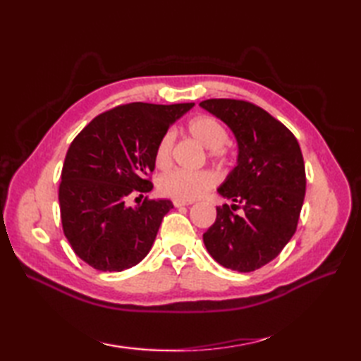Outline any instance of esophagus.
Returning a JSON list of instances; mask_svg holds the SVG:
<instances>
[{"mask_svg":"<svg viewBox=\"0 0 361 361\" xmlns=\"http://www.w3.org/2000/svg\"><path fill=\"white\" fill-rule=\"evenodd\" d=\"M175 208H183V206H189L192 204V202H183V200H173Z\"/></svg>","mask_w":361,"mask_h":361,"instance_id":"esophagus-1","label":"esophagus"}]
</instances>
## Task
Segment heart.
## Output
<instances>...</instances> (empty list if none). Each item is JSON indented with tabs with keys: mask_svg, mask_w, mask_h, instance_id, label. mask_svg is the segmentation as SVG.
Masks as SVG:
<instances>
[{
	"mask_svg": "<svg viewBox=\"0 0 361 361\" xmlns=\"http://www.w3.org/2000/svg\"><path fill=\"white\" fill-rule=\"evenodd\" d=\"M188 132L195 141L208 149V155L216 161H226L229 150L226 147L228 132L221 122L212 116H197L189 121ZM173 133L166 132L159 137L155 149V164L159 169H167L172 163ZM216 183V176L209 171H176L167 172L159 178V190L175 200L194 202L204 195Z\"/></svg>",
	"mask_w": 361,
	"mask_h": 361,
	"instance_id": "1",
	"label": "heart"
}]
</instances>
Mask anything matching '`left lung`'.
<instances>
[{
  "label": "left lung",
  "mask_w": 361,
  "mask_h": 361,
  "mask_svg": "<svg viewBox=\"0 0 361 361\" xmlns=\"http://www.w3.org/2000/svg\"><path fill=\"white\" fill-rule=\"evenodd\" d=\"M200 106L231 128L237 166L217 192L242 207L219 206L203 234L209 255L225 268L255 271L279 255L293 237L305 195V167L295 135L260 106L237 99H208Z\"/></svg>",
  "instance_id": "obj_1"
}]
</instances>
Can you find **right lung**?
<instances>
[{
	"label": "right lung",
	"mask_w": 361,
	"mask_h": 361,
	"mask_svg": "<svg viewBox=\"0 0 361 361\" xmlns=\"http://www.w3.org/2000/svg\"><path fill=\"white\" fill-rule=\"evenodd\" d=\"M194 104L132 102L99 114L74 137L59 188L65 237L83 262L122 271L149 255L171 200L128 206L153 189L155 149L169 127ZM141 202V200H140Z\"/></svg>",
	"instance_id": "add662e5"
}]
</instances>
